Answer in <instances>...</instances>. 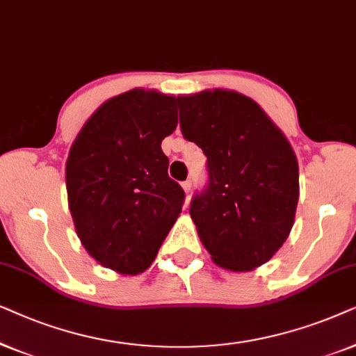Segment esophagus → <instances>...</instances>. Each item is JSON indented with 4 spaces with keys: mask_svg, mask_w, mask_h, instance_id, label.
<instances>
[{
    "mask_svg": "<svg viewBox=\"0 0 356 356\" xmlns=\"http://www.w3.org/2000/svg\"><path fill=\"white\" fill-rule=\"evenodd\" d=\"M182 188H184V191H186V193H191V191H192V181L182 182Z\"/></svg>",
    "mask_w": 356,
    "mask_h": 356,
    "instance_id": "obj_1",
    "label": "esophagus"
}]
</instances>
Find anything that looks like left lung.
<instances>
[{"instance_id":"obj_1","label":"left lung","mask_w":356,"mask_h":356,"mask_svg":"<svg viewBox=\"0 0 356 356\" xmlns=\"http://www.w3.org/2000/svg\"><path fill=\"white\" fill-rule=\"evenodd\" d=\"M177 101L184 138L207 156L208 186L191 203L197 233L216 265L249 272L290 236L300 198L295 151L244 94L213 89Z\"/></svg>"}]
</instances>
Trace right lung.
Returning a JSON list of instances; mask_svg holds the SVG:
<instances>
[{
	"label": "right lung",
	"instance_id": "add662e5",
	"mask_svg": "<svg viewBox=\"0 0 356 356\" xmlns=\"http://www.w3.org/2000/svg\"><path fill=\"white\" fill-rule=\"evenodd\" d=\"M177 99L131 89L108 99L71 145L66 192L88 254L123 275L151 265L182 211V187L161 149L177 127Z\"/></svg>",
	"mask_w": 356,
	"mask_h": 356
}]
</instances>
